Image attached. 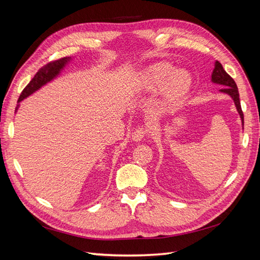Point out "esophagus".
Returning a JSON list of instances; mask_svg holds the SVG:
<instances>
[{
	"label": "esophagus",
	"instance_id": "34e87169",
	"mask_svg": "<svg viewBox=\"0 0 260 260\" xmlns=\"http://www.w3.org/2000/svg\"><path fill=\"white\" fill-rule=\"evenodd\" d=\"M147 128H144V127H139L135 130V132L132 133V140L136 141V142H139V141L143 140L144 137L147 135Z\"/></svg>",
	"mask_w": 260,
	"mask_h": 260
}]
</instances>
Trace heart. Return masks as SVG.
<instances>
[{
	"instance_id": "heart-1",
	"label": "heart",
	"mask_w": 260,
	"mask_h": 260,
	"mask_svg": "<svg viewBox=\"0 0 260 260\" xmlns=\"http://www.w3.org/2000/svg\"><path fill=\"white\" fill-rule=\"evenodd\" d=\"M174 70L175 68L168 62H158V64L146 68L140 77L141 88L153 90L170 77L166 85L167 95L169 98H179L183 95L190 88L191 77L184 70H178L175 73Z\"/></svg>"
}]
</instances>
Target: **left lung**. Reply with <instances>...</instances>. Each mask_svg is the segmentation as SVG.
Masks as SVG:
<instances>
[{
  "instance_id": "left-lung-1",
  "label": "left lung",
  "mask_w": 260,
  "mask_h": 260,
  "mask_svg": "<svg viewBox=\"0 0 260 260\" xmlns=\"http://www.w3.org/2000/svg\"><path fill=\"white\" fill-rule=\"evenodd\" d=\"M211 81L215 83H218V84L224 85V88L220 90V92L229 94V95L233 99L234 104H235V106H237L238 112L241 116L242 124L244 125V115H243L242 108H241V102H240V95H239V90H238L237 83H235V81L233 80V78H231L229 75L226 74L222 65L220 64L218 60L215 62L214 72H212V75H211Z\"/></svg>"
}]
</instances>
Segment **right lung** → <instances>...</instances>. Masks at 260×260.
<instances>
[{
  "label": "right lung",
  "instance_id": "add662e5",
  "mask_svg": "<svg viewBox=\"0 0 260 260\" xmlns=\"http://www.w3.org/2000/svg\"><path fill=\"white\" fill-rule=\"evenodd\" d=\"M70 58L68 57H64L60 58L57 60H53L48 62V64L44 65L43 67H41L40 69L38 70V73L35 75V77L32 78L25 89L22 90L20 96L18 99V103L21 102L23 99H26L27 96H29L30 94H32L34 92H36L37 90H39L41 88L42 85H44L45 83H48L49 81H51L53 78L56 77L60 70L64 68V66L67 64V61ZM17 109V108H16Z\"/></svg>",
  "mask_w": 260,
  "mask_h": 260
}]
</instances>
